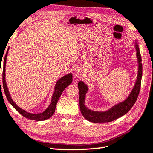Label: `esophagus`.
<instances>
[{"instance_id": "34e87169", "label": "esophagus", "mask_w": 153, "mask_h": 153, "mask_svg": "<svg viewBox=\"0 0 153 153\" xmlns=\"http://www.w3.org/2000/svg\"><path fill=\"white\" fill-rule=\"evenodd\" d=\"M76 76H77V77H79V76H81L80 71H78V70H77V71H76Z\"/></svg>"}]
</instances>
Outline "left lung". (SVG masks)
<instances>
[{
  "label": "left lung",
  "instance_id": "left-lung-1",
  "mask_svg": "<svg viewBox=\"0 0 153 153\" xmlns=\"http://www.w3.org/2000/svg\"><path fill=\"white\" fill-rule=\"evenodd\" d=\"M135 49L137 51V58L138 60V74L136 80L135 85L132 91L128 95V97L125 101L115 105L109 110L105 111H95L88 109L85 105V97L86 93L88 92V88L83 82L78 83V89L79 91V107L80 111L84 118L89 121L97 123H103L111 122L115 119L121 117L124 115L129 111L135 103L136 101L139 94L140 84H141V78L143 74V65L142 59L140 56L139 45L136 42Z\"/></svg>",
  "mask_w": 153,
  "mask_h": 153
}]
</instances>
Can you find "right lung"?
Returning <instances> with one entry per match:
<instances>
[{
	"mask_svg": "<svg viewBox=\"0 0 153 153\" xmlns=\"http://www.w3.org/2000/svg\"><path fill=\"white\" fill-rule=\"evenodd\" d=\"M8 50H9V47L7 51V53H6V55L4 59V62H3V71H2L3 89H4V94L6 95V97L7 98L8 102L13 105V107L18 112L20 113L21 115L27 119H31V120H34V121H44V120H46V119H49L55 112L56 104L58 103V101L59 100V97H60V95H62L63 91L67 88V86L71 84V82H72V74L70 73L67 75H65V76H64L62 77H61L60 79L58 80V82H57L56 83L54 92H53V94L52 95L51 103L50 104V105L48 106V108L45 110L44 112L40 113H30L26 112V111L20 108V107L14 102L13 100H12L10 94H9V91L8 90L7 83H6L5 66H6V62H7V57ZM0 85H1V82H0Z\"/></svg>",
	"mask_w": 153,
	"mask_h": 153,
	"instance_id": "add662e5",
	"label": "right lung"
}]
</instances>
